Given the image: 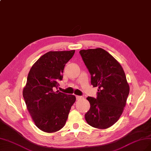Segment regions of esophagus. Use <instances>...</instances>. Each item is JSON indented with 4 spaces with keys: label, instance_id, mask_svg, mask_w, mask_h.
<instances>
[{
    "label": "esophagus",
    "instance_id": "1",
    "mask_svg": "<svg viewBox=\"0 0 151 151\" xmlns=\"http://www.w3.org/2000/svg\"><path fill=\"white\" fill-rule=\"evenodd\" d=\"M76 99H77V100L81 99V98H82V96H76Z\"/></svg>",
    "mask_w": 151,
    "mask_h": 151
}]
</instances>
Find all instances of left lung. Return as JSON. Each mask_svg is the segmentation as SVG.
<instances>
[{
	"label": "left lung",
	"instance_id": "1",
	"mask_svg": "<svg viewBox=\"0 0 151 151\" xmlns=\"http://www.w3.org/2000/svg\"><path fill=\"white\" fill-rule=\"evenodd\" d=\"M79 53L91 76V84L98 87L97 97H88L91 107L85 114L89 125L107 129L121 117L126 104L129 86L122 66L101 48L81 50Z\"/></svg>",
	"mask_w": 151,
	"mask_h": 151
}]
</instances>
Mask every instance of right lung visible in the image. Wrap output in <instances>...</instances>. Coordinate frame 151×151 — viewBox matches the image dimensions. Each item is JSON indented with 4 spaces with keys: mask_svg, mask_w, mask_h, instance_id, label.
I'll use <instances>...</instances> for the list:
<instances>
[{
    "mask_svg": "<svg viewBox=\"0 0 151 151\" xmlns=\"http://www.w3.org/2000/svg\"><path fill=\"white\" fill-rule=\"evenodd\" d=\"M74 53V50L48 52L29 72L23 97L35 126L44 132H55L63 127L76 101L75 96L55 91L65 64Z\"/></svg>",
    "mask_w": 151,
    "mask_h": 151,
    "instance_id": "right-lung-1",
    "label": "right lung"
}]
</instances>
